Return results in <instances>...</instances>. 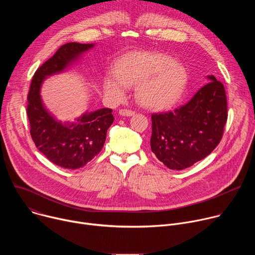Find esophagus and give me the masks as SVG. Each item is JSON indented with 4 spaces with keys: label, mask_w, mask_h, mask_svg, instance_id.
<instances>
[{
    "label": "esophagus",
    "mask_w": 255,
    "mask_h": 255,
    "mask_svg": "<svg viewBox=\"0 0 255 255\" xmlns=\"http://www.w3.org/2000/svg\"><path fill=\"white\" fill-rule=\"evenodd\" d=\"M119 114L121 116H124V117H131V116L135 115V112L130 111V110H126V109H121V110L119 111Z\"/></svg>",
    "instance_id": "34e87169"
}]
</instances>
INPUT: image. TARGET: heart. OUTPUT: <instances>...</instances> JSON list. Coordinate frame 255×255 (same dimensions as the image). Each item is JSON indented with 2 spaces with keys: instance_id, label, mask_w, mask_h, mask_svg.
I'll return each instance as SVG.
<instances>
[{
  "instance_id": "1",
  "label": "heart",
  "mask_w": 255,
  "mask_h": 255,
  "mask_svg": "<svg viewBox=\"0 0 255 255\" xmlns=\"http://www.w3.org/2000/svg\"><path fill=\"white\" fill-rule=\"evenodd\" d=\"M114 74L104 81L109 96L122 100L129 87L137 86V101L151 110H163L175 104L188 83L183 65L166 54L150 51H132L120 56Z\"/></svg>"
}]
</instances>
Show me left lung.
<instances>
[{
  "label": "left lung",
  "instance_id": "8db88e82",
  "mask_svg": "<svg viewBox=\"0 0 255 255\" xmlns=\"http://www.w3.org/2000/svg\"><path fill=\"white\" fill-rule=\"evenodd\" d=\"M185 105L152 115V152L170 169L181 170L208 156L222 139L227 121L224 86L211 75Z\"/></svg>",
  "mask_w": 255,
  "mask_h": 255
}]
</instances>
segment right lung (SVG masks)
Here are the masks:
<instances>
[{
  "label": "right lung",
  "mask_w": 255,
  "mask_h": 255,
  "mask_svg": "<svg viewBox=\"0 0 255 255\" xmlns=\"http://www.w3.org/2000/svg\"><path fill=\"white\" fill-rule=\"evenodd\" d=\"M94 47V43L62 45L36 70L28 94L27 116L36 147L52 163L67 169L83 167L99 154L107 131L114 122L113 110L102 108L94 112L87 111L75 122H61L45 107L40 90L48 77L65 71Z\"/></svg>",
  "instance_id": "1"
}]
</instances>
